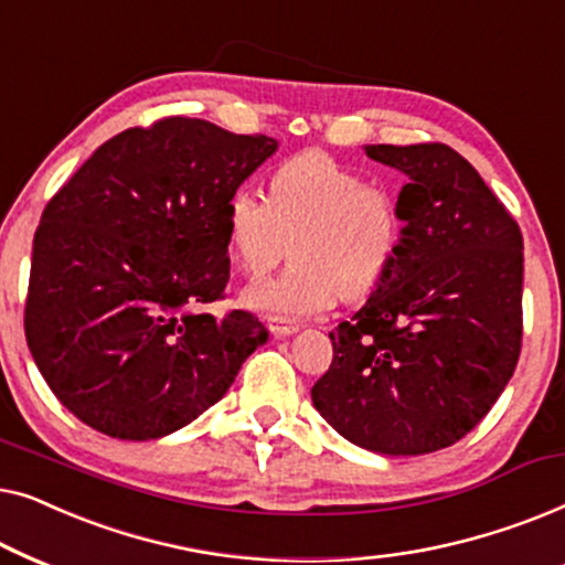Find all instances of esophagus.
Listing matches in <instances>:
<instances>
[{
  "instance_id": "34e87169",
  "label": "esophagus",
  "mask_w": 565,
  "mask_h": 565,
  "mask_svg": "<svg viewBox=\"0 0 565 565\" xmlns=\"http://www.w3.org/2000/svg\"><path fill=\"white\" fill-rule=\"evenodd\" d=\"M267 327H269V331H273V337H280V339L296 334L298 331L296 323H290L285 319H267Z\"/></svg>"
}]
</instances>
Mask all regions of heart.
I'll return each instance as SVG.
<instances>
[{
  "label": "heart",
  "instance_id": "1",
  "mask_svg": "<svg viewBox=\"0 0 565 565\" xmlns=\"http://www.w3.org/2000/svg\"><path fill=\"white\" fill-rule=\"evenodd\" d=\"M401 238L396 195L321 151L282 161L269 200L238 188L226 203V244L242 273H269L290 242L292 265L244 290L246 306L275 319H306L339 298H367L396 262Z\"/></svg>",
  "mask_w": 565,
  "mask_h": 565
}]
</instances>
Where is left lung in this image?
I'll return each instance as SVG.
<instances>
[{
	"label": "left lung",
	"mask_w": 565,
	"mask_h": 565,
	"mask_svg": "<svg viewBox=\"0 0 565 565\" xmlns=\"http://www.w3.org/2000/svg\"><path fill=\"white\" fill-rule=\"evenodd\" d=\"M365 153L408 177L404 238L367 303L329 334L334 358L311 398L365 450L435 452L489 414L520 360L522 231L450 146Z\"/></svg>",
	"instance_id": "obj_1"
}]
</instances>
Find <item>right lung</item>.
I'll list each match as a JSON object with an SVG mask.
<instances>
[{"label":"right lung","mask_w":565,"mask_h":565,"mask_svg":"<svg viewBox=\"0 0 565 565\" xmlns=\"http://www.w3.org/2000/svg\"><path fill=\"white\" fill-rule=\"evenodd\" d=\"M277 149L169 115L105 141L49 200L33 238L25 337L87 427L157 439L223 398L267 339L226 292V203Z\"/></svg>","instance_id":"1"}]
</instances>
